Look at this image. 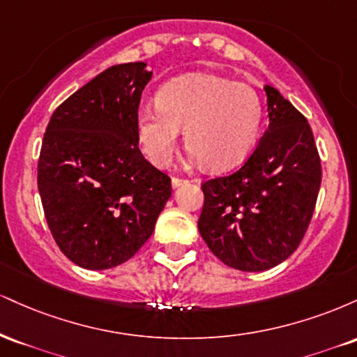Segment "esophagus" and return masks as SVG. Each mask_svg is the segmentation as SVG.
Returning <instances> with one entry per match:
<instances>
[{
	"instance_id": "1",
	"label": "esophagus",
	"mask_w": 357,
	"mask_h": 357,
	"mask_svg": "<svg viewBox=\"0 0 357 357\" xmlns=\"http://www.w3.org/2000/svg\"><path fill=\"white\" fill-rule=\"evenodd\" d=\"M184 183H186V179H183V178H173V179H171V184H173V188L181 186V184H184Z\"/></svg>"
}]
</instances>
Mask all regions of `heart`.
I'll return each instance as SVG.
<instances>
[{
    "label": "heart",
    "instance_id": "1",
    "mask_svg": "<svg viewBox=\"0 0 357 357\" xmlns=\"http://www.w3.org/2000/svg\"><path fill=\"white\" fill-rule=\"evenodd\" d=\"M264 107L252 87L208 73L176 77L155 93V107L137 109L134 126L142 154L151 165L169 162L178 130L184 144L208 171L236 166L247 158L260 132Z\"/></svg>",
    "mask_w": 357,
    "mask_h": 357
}]
</instances>
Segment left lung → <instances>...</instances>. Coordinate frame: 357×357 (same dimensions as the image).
<instances>
[{"instance_id":"left-lung-1","label":"left lung","mask_w":357,"mask_h":357,"mask_svg":"<svg viewBox=\"0 0 357 357\" xmlns=\"http://www.w3.org/2000/svg\"><path fill=\"white\" fill-rule=\"evenodd\" d=\"M268 129L235 173L202 184L198 230L228 267L261 272L296 252L321 188L322 169L307 119L265 85Z\"/></svg>"}]
</instances>
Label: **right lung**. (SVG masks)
I'll use <instances>...</instances> for the list:
<instances>
[{"label":"right lung","instance_id":"1","mask_svg":"<svg viewBox=\"0 0 357 357\" xmlns=\"http://www.w3.org/2000/svg\"><path fill=\"white\" fill-rule=\"evenodd\" d=\"M153 77L144 61L107 68L56 107L38 159L45 218L79 267L124 264L153 235L171 178L146 161L134 119Z\"/></svg>","mask_w":357,"mask_h":357}]
</instances>
